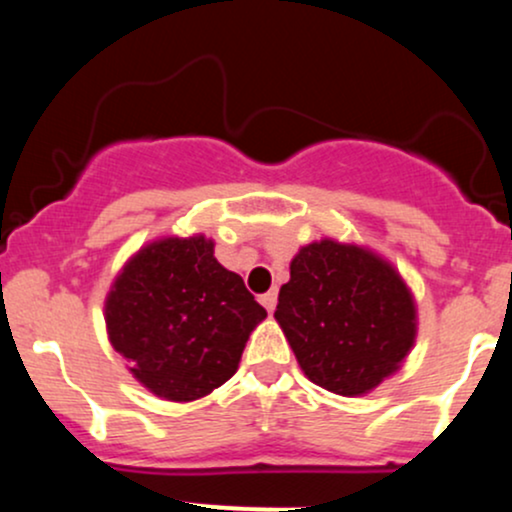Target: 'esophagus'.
Instances as JSON below:
<instances>
[{"instance_id": "obj_1", "label": "esophagus", "mask_w": 512, "mask_h": 512, "mask_svg": "<svg viewBox=\"0 0 512 512\" xmlns=\"http://www.w3.org/2000/svg\"><path fill=\"white\" fill-rule=\"evenodd\" d=\"M260 303L267 308V313H274L276 308V291H267L264 296H260Z\"/></svg>"}]
</instances>
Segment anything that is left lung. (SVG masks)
I'll return each mask as SVG.
<instances>
[{
	"mask_svg": "<svg viewBox=\"0 0 512 512\" xmlns=\"http://www.w3.org/2000/svg\"><path fill=\"white\" fill-rule=\"evenodd\" d=\"M274 317L305 378L342 397L368 395L395 375L419 325L395 264L334 238L296 252Z\"/></svg>",
	"mask_w": 512,
	"mask_h": 512,
	"instance_id": "1",
	"label": "left lung"
}]
</instances>
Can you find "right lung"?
<instances>
[{
  "label": "right lung",
  "instance_id": "add662e5",
  "mask_svg": "<svg viewBox=\"0 0 512 512\" xmlns=\"http://www.w3.org/2000/svg\"><path fill=\"white\" fill-rule=\"evenodd\" d=\"M264 317L202 233L142 245L105 296L110 344L137 383L168 402H195L226 383Z\"/></svg>",
  "mask_w": 512,
  "mask_h": 512
}]
</instances>
